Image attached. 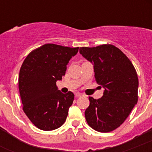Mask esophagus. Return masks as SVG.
Returning <instances> with one entry per match:
<instances>
[{
    "label": "esophagus",
    "mask_w": 152,
    "mask_h": 152,
    "mask_svg": "<svg viewBox=\"0 0 152 152\" xmlns=\"http://www.w3.org/2000/svg\"><path fill=\"white\" fill-rule=\"evenodd\" d=\"M82 95H83V94H81V93L80 92L75 93V96H76V97H80V96H82Z\"/></svg>",
    "instance_id": "34e87169"
}]
</instances>
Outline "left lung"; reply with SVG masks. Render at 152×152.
Wrapping results in <instances>:
<instances>
[{
	"mask_svg": "<svg viewBox=\"0 0 152 152\" xmlns=\"http://www.w3.org/2000/svg\"><path fill=\"white\" fill-rule=\"evenodd\" d=\"M80 53L94 67L96 83L104 88L101 99L89 97L87 122L98 132L118 128L137 103L139 80L133 64L113 45L80 47Z\"/></svg>",
	"mask_w": 152,
	"mask_h": 152,
	"instance_id": "left-lung-1",
	"label": "left lung"
}]
</instances>
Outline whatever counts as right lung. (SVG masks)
I'll list each match as a JSON object with an SVG mask.
<instances>
[{
    "instance_id": "add662e5",
    "label": "right lung",
    "mask_w": 152,
    "mask_h": 152,
    "mask_svg": "<svg viewBox=\"0 0 152 152\" xmlns=\"http://www.w3.org/2000/svg\"><path fill=\"white\" fill-rule=\"evenodd\" d=\"M79 47L45 44L25 58L19 75V89L23 111L39 129L51 131L66 120L74 94H63L56 85L64 76Z\"/></svg>"
}]
</instances>
